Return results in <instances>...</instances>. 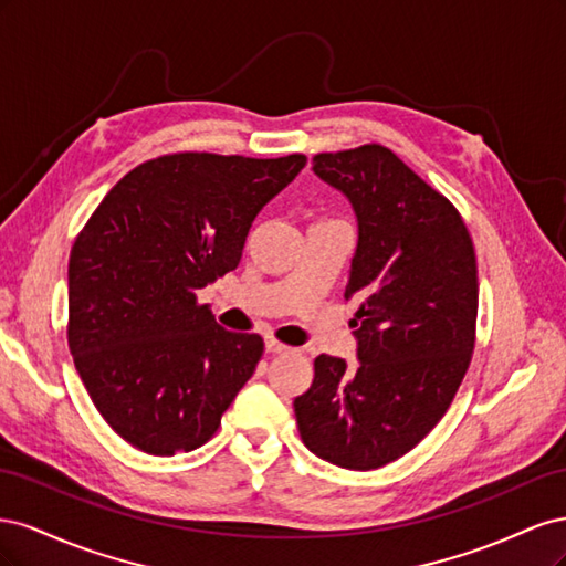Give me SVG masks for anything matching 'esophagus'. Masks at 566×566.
Instances as JSON below:
<instances>
[{"instance_id":"34e87169","label":"esophagus","mask_w":566,"mask_h":566,"mask_svg":"<svg viewBox=\"0 0 566 566\" xmlns=\"http://www.w3.org/2000/svg\"><path fill=\"white\" fill-rule=\"evenodd\" d=\"M264 345H266V352H269V354H285V352H290V347L283 345V342L276 339V337H266Z\"/></svg>"}]
</instances>
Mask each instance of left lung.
<instances>
[{"mask_svg": "<svg viewBox=\"0 0 566 566\" xmlns=\"http://www.w3.org/2000/svg\"><path fill=\"white\" fill-rule=\"evenodd\" d=\"M314 172L345 193L358 245L345 300H356V370L314 361L295 399L304 447L333 465L375 470L434 430L465 378L476 328V256L449 198L387 146L318 153Z\"/></svg>", "mask_w": 566, "mask_h": 566, "instance_id": "8db88e82", "label": "left lung"}]
</instances>
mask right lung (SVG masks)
Wrapping results in <instances>:
<instances>
[{"label": "right lung", "instance_id": "right-lung-1", "mask_svg": "<svg viewBox=\"0 0 566 566\" xmlns=\"http://www.w3.org/2000/svg\"><path fill=\"white\" fill-rule=\"evenodd\" d=\"M306 165L169 153L119 179L67 262V347L90 397L134 449L175 455L212 439L264 354L217 325L198 290L233 271L264 205Z\"/></svg>", "mask_w": 566, "mask_h": 566}]
</instances>
